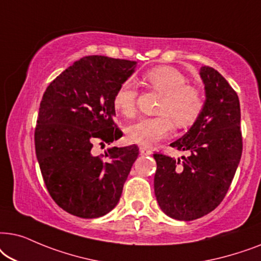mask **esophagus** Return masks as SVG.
<instances>
[{"mask_svg": "<svg viewBox=\"0 0 261 261\" xmlns=\"http://www.w3.org/2000/svg\"><path fill=\"white\" fill-rule=\"evenodd\" d=\"M140 152H141V155L147 156V155H151L152 150H151V149L145 148V147H140Z\"/></svg>", "mask_w": 261, "mask_h": 261, "instance_id": "1", "label": "esophagus"}]
</instances>
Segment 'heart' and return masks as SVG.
<instances>
[{
    "instance_id": "heart-1",
    "label": "heart",
    "mask_w": 261,
    "mask_h": 261,
    "mask_svg": "<svg viewBox=\"0 0 261 261\" xmlns=\"http://www.w3.org/2000/svg\"><path fill=\"white\" fill-rule=\"evenodd\" d=\"M143 81L163 93L159 107L161 116L142 118L131 124L126 130V137L131 143L152 147L168 136L173 120L180 127L192 124L203 110V98L199 90L186 85L187 80L181 71L168 65L152 68L144 75ZM136 105L137 90L134 83L123 82L114 93V110L125 118H131L136 113Z\"/></svg>"
}]
</instances>
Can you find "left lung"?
Wrapping results in <instances>:
<instances>
[{
    "label": "left lung",
    "instance_id": "left-lung-1",
    "mask_svg": "<svg viewBox=\"0 0 261 261\" xmlns=\"http://www.w3.org/2000/svg\"><path fill=\"white\" fill-rule=\"evenodd\" d=\"M199 75L205 90L203 110L190 130L171 143L189 156H181L180 163L154 154L156 200L167 216L179 221L197 220L220 205L242 154L238 94L214 68L201 67Z\"/></svg>",
    "mask_w": 261,
    "mask_h": 261
}]
</instances>
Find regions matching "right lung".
<instances>
[{
    "instance_id": "right-lung-1",
    "label": "right lung",
    "mask_w": 261,
    "mask_h": 261,
    "mask_svg": "<svg viewBox=\"0 0 261 261\" xmlns=\"http://www.w3.org/2000/svg\"><path fill=\"white\" fill-rule=\"evenodd\" d=\"M137 62L86 56L57 76L44 93L34 143L46 189L57 205L81 218H98L117 205L138 156L137 145L105 147L123 136L113 96Z\"/></svg>"
}]
</instances>
